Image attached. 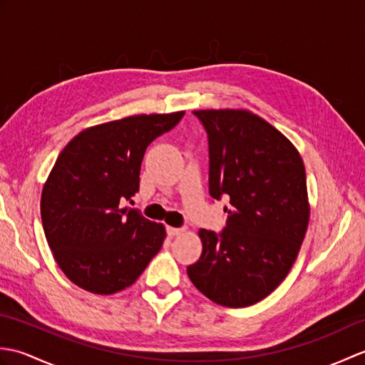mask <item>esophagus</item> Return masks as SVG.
Masks as SVG:
<instances>
[{
    "label": "esophagus",
    "instance_id": "1",
    "mask_svg": "<svg viewBox=\"0 0 365 365\" xmlns=\"http://www.w3.org/2000/svg\"><path fill=\"white\" fill-rule=\"evenodd\" d=\"M183 232H185L183 227H168V235L169 237H177V235L183 234Z\"/></svg>",
    "mask_w": 365,
    "mask_h": 365
}]
</instances>
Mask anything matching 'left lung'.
<instances>
[{"instance_id": "left-lung-1", "label": "left lung", "mask_w": 365, "mask_h": 365, "mask_svg": "<svg viewBox=\"0 0 365 365\" xmlns=\"http://www.w3.org/2000/svg\"><path fill=\"white\" fill-rule=\"evenodd\" d=\"M210 152V195L229 197L221 235L200 229L202 254L187 273L208 299L247 307L289 274L306 237V169L297 147L246 108L196 110Z\"/></svg>"}]
</instances>
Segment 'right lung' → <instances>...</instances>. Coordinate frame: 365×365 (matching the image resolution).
Segmentation results:
<instances>
[{
	"mask_svg": "<svg viewBox=\"0 0 365 365\" xmlns=\"http://www.w3.org/2000/svg\"><path fill=\"white\" fill-rule=\"evenodd\" d=\"M185 111L135 114L73 136L41 197L45 238L67 279L96 294L127 289L161 250L165 224L122 204L139 190L144 152Z\"/></svg>",
	"mask_w": 365,
	"mask_h": 365,
	"instance_id": "obj_1",
	"label": "right lung"
}]
</instances>
